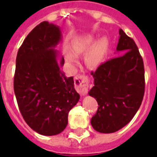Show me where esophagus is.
<instances>
[{
	"instance_id": "esophagus-1",
	"label": "esophagus",
	"mask_w": 157,
	"mask_h": 157,
	"mask_svg": "<svg viewBox=\"0 0 157 157\" xmlns=\"http://www.w3.org/2000/svg\"><path fill=\"white\" fill-rule=\"evenodd\" d=\"M90 81L85 75H79L75 77V88L81 95L85 96L88 92Z\"/></svg>"
}]
</instances>
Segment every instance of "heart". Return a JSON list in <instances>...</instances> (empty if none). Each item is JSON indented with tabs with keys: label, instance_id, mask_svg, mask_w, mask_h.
<instances>
[{
	"label": "heart",
	"instance_id": "1",
	"mask_svg": "<svg viewBox=\"0 0 157 157\" xmlns=\"http://www.w3.org/2000/svg\"><path fill=\"white\" fill-rule=\"evenodd\" d=\"M108 40L107 38H102L96 42L95 40L90 36H80L71 45V50L66 48L64 54L66 59L70 63L76 61V55L84 54L91 50L87 55L86 62L90 67H95L101 63L107 53Z\"/></svg>",
	"mask_w": 157,
	"mask_h": 157
}]
</instances>
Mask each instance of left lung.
<instances>
[{
    "label": "left lung",
    "mask_w": 157,
    "mask_h": 157,
    "mask_svg": "<svg viewBox=\"0 0 157 157\" xmlns=\"http://www.w3.org/2000/svg\"><path fill=\"white\" fill-rule=\"evenodd\" d=\"M117 51L121 56L98 67L94 77V87L89 94L98 107L91 119L96 131L110 134L129 123L140 107L145 90L144 61L132 38L122 29Z\"/></svg>",
    "instance_id": "left-lung-1"
}]
</instances>
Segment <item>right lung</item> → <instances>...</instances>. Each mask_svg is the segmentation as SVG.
<instances>
[{
	"instance_id": "right-lung-1",
	"label": "right lung",
	"mask_w": 157,
	"mask_h": 157,
	"mask_svg": "<svg viewBox=\"0 0 157 157\" xmlns=\"http://www.w3.org/2000/svg\"><path fill=\"white\" fill-rule=\"evenodd\" d=\"M62 40L59 26L44 21L33 28L16 58L13 90L26 123L46 136L60 134L67 124L68 112L78 103L73 77H67L55 50Z\"/></svg>"
}]
</instances>
